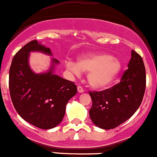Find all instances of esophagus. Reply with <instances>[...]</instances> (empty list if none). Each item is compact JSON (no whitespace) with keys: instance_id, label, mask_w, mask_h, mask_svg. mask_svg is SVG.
Instances as JSON below:
<instances>
[{"instance_id":"obj_1","label":"esophagus","mask_w":157,"mask_h":157,"mask_svg":"<svg viewBox=\"0 0 157 157\" xmlns=\"http://www.w3.org/2000/svg\"><path fill=\"white\" fill-rule=\"evenodd\" d=\"M77 91H78V93L82 94V93H83V92H84V90H83V89L80 86H78V87H77Z\"/></svg>"}]
</instances>
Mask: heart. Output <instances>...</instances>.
I'll use <instances>...</instances> for the list:
<instances>
[{"label":"heart","instance_id":"b5f03b06","mask_svg":"<svg viewBox=\"0 0 157 157\" xmlns=\"http://www.w3.org/2000/svg\"><path fill=\"white\" fill-rule=\"evenodd\" d=\"M70 72L79 75L80 71L88 73L87 81L90 87L103 90L109 87L121 71L119 60L105 52H94L81 56L77 63L67 62Z\"/></svg>","mask_w":157,"mask_h":157}]
</instances>
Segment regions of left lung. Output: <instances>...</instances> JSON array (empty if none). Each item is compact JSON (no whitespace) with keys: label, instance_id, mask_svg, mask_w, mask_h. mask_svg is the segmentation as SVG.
Listing matches in <instances>:
<instances>
[{"label":"left lung","instance_id":"obj_1","mask_svg":"<svg viewBox=\"0 0 157 157\" xmlns=\"http://www.w3.org/2000/svg\"><path fill=\"white\" fill-rule=\"evenodd\" d=\"M128 70L119 83L100 92H89L90 118L96 126L112 129L131 118L140 106L146 89V70L142 57L132 50Z\"/></svg>","mask_w":157,"mask_h":157}]
</instances>
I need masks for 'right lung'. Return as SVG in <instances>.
<instances>
[{
  "mask_svg": "<svg viewBox=\"0 0 157 157\" xmlns=\"http://www.w3.org/2000/svg\"><path fill=\"white\" fill-rule=\"evenodd\" d=\"M52 54L50 49L33 40L14 55L9 70V90L13 105L18 115L31 125L50 129L62 121L66 106L77 94L74 83L54 74L59 63L51 59V66L44 73L36 74L29 65L31 52Z\"/></svg>",
  "mask_w": 157,
  "mask_h": 157,
  "instance_id": "1",
  "label": "right lung"
}]
</instances>
